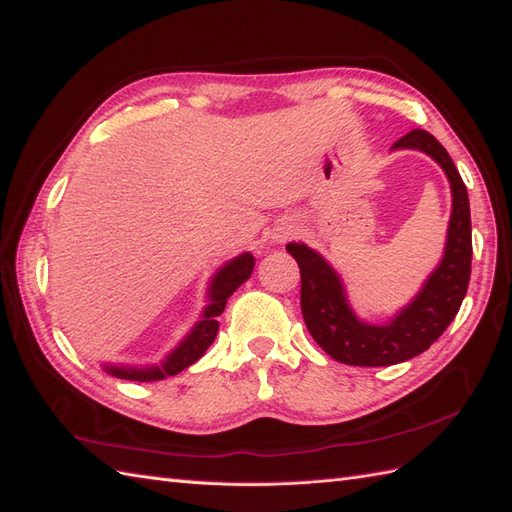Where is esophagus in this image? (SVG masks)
Instances as JSON below:
<instances>
[{
  "label": "esophagus",
  "mask_w": 512,
  "mask_h": 512,
  "mask_svg": "<svg viewBox=\"0 0 512 512\" xmlns=\"http://www.w3.org/2000/svg\"><path fill=\"white\" fill-rule=\"evenodd\" d=\"M292 235V227H279L275 233H272V242H285Z\"/></svg>",
  "instance_id": "esophagus-1"
}]
</instances>
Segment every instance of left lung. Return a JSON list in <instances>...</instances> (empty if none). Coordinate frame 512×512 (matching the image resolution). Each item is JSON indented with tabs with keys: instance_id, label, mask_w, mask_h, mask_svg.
<instances>
[{
	"instance_id": "left-lung-1",
	"label": "left lung",
	"mask_w": 512,
	"mask_h": 512,
	"mask_svg": "<svg viewBox=\"0 0 512 512\" xmlns=\"http://www.w3.org/2000/svg\"><path fill=\"white\" fill-rule=\"evenodd\" d=\"M392 150H421L441 165L451 187V218L443 259L417 296L388 323H366L353 312L347 288L329 261L303 242L285 246L301 270V312L318 347L349 366H390L430 349L456 318L471 275V211L467 187L447 150L427 130H410Z\"/></svg>"
}]
</instances>
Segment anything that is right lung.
<instances>
[{"label":"right lung","mask_w":512,"mask_h":512,"mask_svg":"<svg viewBox=\"0 0 512 512\" xmlns=\"http://www.w3.org/2000/svg\"><path fill=\"white\" fill-rule=\"evenodd\" d=\"M253 266L255 257L251 253H242L216 270V275L209 281L207 305L200 320L159 364H102L104 371L117 379H130V382H159V379L185 371L187 366L202 358V353L216 340L218 316L227 307L229 296L251 277Z\"/></svg>","instance_id":"right-lung-1"}]
</instances>
